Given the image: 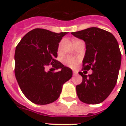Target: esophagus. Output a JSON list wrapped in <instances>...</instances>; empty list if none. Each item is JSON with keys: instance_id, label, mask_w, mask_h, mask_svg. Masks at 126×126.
<instances>
[{"instance_id": "obj_1", "label": "esophagus", "mask_w": 126, "mask_h": 126, "mask_svg": "<svg viewBox=\"0 0 126 126\" xmlns=\"http://www.w3.org/2000/svg\"><path fill=\"white\" fill-rule=\"evenodd\" d=\"M77 74H78V72H77V71H73V75H74V76H76Z\"/></svg>"}]
</instances>
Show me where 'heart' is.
Wrapping results in <instances>:
<instances>
[{
  "label": "heart",
  "instance_id": "b5f03b06",
  "mask_svg": "<svg viewBox=\"0 0 126 126\" xmlns=\"http://www.w3.org/2000/svg\"><path fill=\"white\" fill-rule=\"evenodd\" d=\"M62 44H63V41L60 42V43L59 44V47H58V50H60L61 47H62ZM63 63L67 67H69L71 68H74L78 64L79 61L76 58H74L71 56H67V57L64 58Z\"/></svg>",
  "mask_w": 126,
  "mask_h": 126
}]
</instances>
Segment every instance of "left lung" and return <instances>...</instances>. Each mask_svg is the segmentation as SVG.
Instances as JSON below:
<instances>
[{
	"instance_id": "1",
	"label": "left lung",
	"mask_w": 126,
	"mask_h": 126,
	"mask_svg": "<svg viewBox=\"0 0 126 126\" xmlns=\"http://www.w3.org/2000/svg\"><path fill=\"white\" fill-rule=\"evenodd\" d=\"M71 34L86 43L82 70H93V74L88 76L79 72L82 82L76 86L77 95L86 104L102 103L113 90L118 78L122 61L118 42L112 33L98 28Z\"/></svg>"
}]
</instances>
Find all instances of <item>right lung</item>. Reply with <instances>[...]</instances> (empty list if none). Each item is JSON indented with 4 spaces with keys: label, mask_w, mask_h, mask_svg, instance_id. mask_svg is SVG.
I'll list each match as a JSON object with an SVG mask.
<instances>
[{
    "label": "right lung",
    "mask_w": 126,
    "mask_h": 126,
    "mask_svg": "<svg viewBox=\"0 0 126 126\" xmlns=\"http://www.w3.org/2000/svg\"><path fill=\"white\" fill-rule=\"evenodd\" d=\"M67 32L55 33L36 28L21 38L15 52V74L26 97L37 105H47L59 97L64 83L72 77V70L55 59L59 43ZM51 64L57 72H47Z\"/></svg>",
    "instance_id": "1"
}]
</instances>
